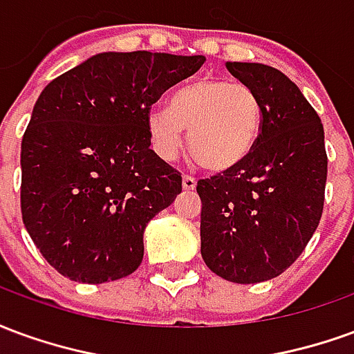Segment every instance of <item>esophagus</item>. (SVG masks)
Masks as SVG:
<instances>
[{
    "label": "esophagus",
    "mask_w": 354,
    "mask_h": 354,
    "mask_svg": "<svg viewBox=\"0 0 354 354\" xmlns=\"http://www.w3.org/2000/svg\"><path fill=\"white\" fill-rule=\"evenodd\" d=\"M182 185H184V189L192 192V189H195V185H197V180L193 176H189V174H185L184 180H182Z\"/></svg>",
    "instance_id": "1"
}]
</instances>
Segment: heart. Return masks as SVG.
Segmentation results:
<instances>
[{"label": "heart", "mask_w": 354, "mask_h": 354, "mask_svg": "<svg viewBox=\"0 0 354 354\" xmlns=\"http://www.w3.org/2000/svg\"><path fill=\"white\" fill-rule=\"evenodd\" d=\"M261 104L243 83L207 77L180 88L169 106H153L147 131L162 159H174L189 131V153L203 169L223 172L245 159L258 138Z\"/></svg>", "instance_id": "1"}]
</instances>
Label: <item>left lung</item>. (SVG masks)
<instances>
[{
	"instance_id": "left-lung-1",
	"label": "left lung",
	"mask_w": 354,
	"mask_h": 354,
	"mask_svg": "<svg viewBox=\"0 0 354 354\" xmlns=\"http://www.w3.org/2000/svg\"><path fill=\"white\" fill-rule=\"evenodd\" d=\"M258 94L261 124L233 169L197 182L201 256L225 281L279 277L304 252L324 208L328 157L319 113L277 68L227 62Z\"/></svg>"
}]
</instances>
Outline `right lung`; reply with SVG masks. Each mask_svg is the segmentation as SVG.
<instances>
[{
  "instance_id": "add662e5",
  "label": "right lung",
  "mask_w": 354,
  "mask_h": 354,
  "mask_svg": "<svg viewBox=\"0 0 354 354\" xmlns=\"http://www.w3.org/2000/svg\"><path fill=\"white\" fill-rule=\"evenodd\" d=\"M203 64L100 53L43 88L20 147V210L58 273L102 284L138 269L147 222L182 192V174L149 147L147 113Z\"/></svg>"
}]
</instances>
